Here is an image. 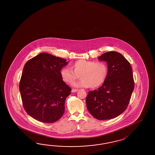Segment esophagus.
Here are the masks:
<instances>
[{"instance_id": "1", "label": "esophagus", "mask_w": 155, "mask_h": 155, "mask_svg": "<svg viewBox=\"0 0 155 155\" xmlns=\"http://www.w3.org/2000/svg\"><path fill=\"white\" fill-rule=\"evenodd\" d=\"M78 89H72V90H71V92H76L77 91H78Z\"/></svg>"}]
</instances>
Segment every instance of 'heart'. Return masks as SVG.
Returning a JSON list of instances; mask_svg holds the SVG:
<instances>
[{"label": "heart", "instance_id": "b5f03b06", "mask_svg": "<svg viewBox=\"0 0 155 155\" xmlns=\"http://www.w3.org/2000/svg\"><path fill=\"white\" fill-rule=\"evenodd\" d=\"M71 69L63 68L60 71V76L63 81L71 84L80 75V81L74 82L75 87H89L95 89L102 85L108 75V66L102 61L80 59L73 63Z\"/></svg>", "mask_w": 155, "mask_h": 155}]
</instances>
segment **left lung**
Wrapping results in <instances>:
<instances>
[{
	"instance_id": "left-lung-1",
	"label": "left lung",
	"mask_w": 155,
	"mask_h": 155,
	"mask_svg": "<svg viewBox=\"0 0 155 155\" xmlns=\"http://www.w3.org/2000/svg\"><path fill=\"white\" fill-rule=\"evenodd\" d=\"M108 66V75L98 89L90 91L87 109L99 120L114 119L125 111L134 89L131 66L121 54L109 51L98 57Z\"/></svg>"
}]
</instances>
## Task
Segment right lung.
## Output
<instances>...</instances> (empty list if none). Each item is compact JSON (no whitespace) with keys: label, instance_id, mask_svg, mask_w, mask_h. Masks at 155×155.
<instances>
[{"label":"right lung","instance_id":"add662e5","mask_svg":"<svg viewBox=\"0 0 155 155\" xmlns=\"http://www.w3.org/2000/svg\"><path fill=\"white\" fill-rule=\"evenodd\" d=\"M69 61L46 53L28 60L19 84L27 114L40 122L53 123L65 111V101L71 89L63 81L60 71Z\"/></svg>","mask_w":155,"mask_h":155}]
</instances>
